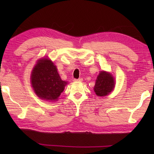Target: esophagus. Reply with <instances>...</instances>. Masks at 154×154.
Returning <instances> with one entry per match:
<instances>
[{"label": "esophagus", "mask_w": 154, "mask_h": 154, "mask_svg": "<svg viewBox=\"0 0 154 154\" xmlns=\"http://www.w3.org/2000/svg\"><path fill=\"white\" fill-rule=\"evenodd\" d=\"M74 81H78V82H81L83 81L82 78H79V79H73Z\"/></svg>", "instance_id": "34e87169"}]
</instances>
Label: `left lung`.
<instances>
[{
    "label": "left lung",
    "instance_id": "obj_1",
    "mask_svg": "<svg viewBox=\"0 0 154 154\" xmlns=\"http://www.w3.org/2000/svg\"><path fill=\"white\" fill-rule=\"evenodd\" d=\"M114 87V79L112 75L105 71H101L96 80L94 91L96 94L104 97L109 94Z\"/></svg>",
    "mask_w": 154,
    "mask_h": 154
}]
</instances>
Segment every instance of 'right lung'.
<instances>
[{
	"instance_id": "add662e5",
	"label": "right lung",
	"mask_w": 154,
	"mask_h": 154,
	"mask_svg": "<svg viewBox=\"0 0 154 154\" xmlns=\"http://www.w3.org/2000/svg\"><path fill=\"white\" fill-rule=\"evenodd\" d=\"M34 92L42 99L56 100L63 92L67 82L62 81L56 66L47 58L39 60L31 75Z\"/></svg>"
}]
</instances>
